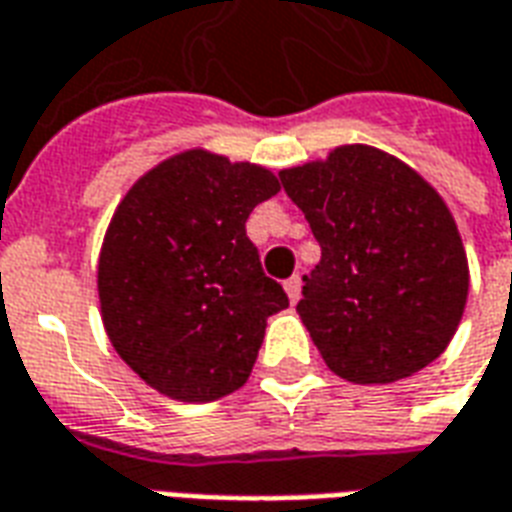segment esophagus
Instances as JSON below:
<instances>
[{"label": "esophagus", "instance_id": "esophagus-1", "mask_svg": "<svg viewBox=\"0 0 512 512\" xmlns=\"http://www.w3.org/2000/svg\"><path fill=\"white\" fill-rule=\"evenodd\" d=\"M285 293H287V298L293 301V304H298V298H301V276L295 274V276H290V279H287Z\"/></svg>", "mask_w": 512, "mask_h": 512}]
</instances>
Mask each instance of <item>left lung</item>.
<instances>
[{"instance_id": "obj_1", "label": "left lung", "mask_w": 512, "mask_h": 512, "mask_svg": "<svg viewBox=\"0 0 512 512\" xmlns=\"http://www.w3.org/2000/svg\"><path fill=\"white\" fill-rule=\"evenodd\" d=\"M279 179L323 252L295 309L328 369L388 385L439 358L461 323L469 268L437 189L361 143Z\"/></svg>"}]
</instances>
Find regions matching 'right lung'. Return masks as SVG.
Instances as JSON below:
<instances>
[{
	"mask_svg": "<svg viewBox=\"0 0 512 512\" xmlns=\"http://www.w3.org/2000/svg\"><path fill=\"white\" fill-rule=\"evenodd\" d=\"M276 192L271 170L192 149L119 203L97 266L102 323L154 391L214 401L249 380L266 320L290 304L246 236L252 208Z\"/></svg>",
	"mask_w": 512,
	"mask_h": 512,
	"instance_id": "right-lung-1",
	"label": "right lung"
}]
</instances>
